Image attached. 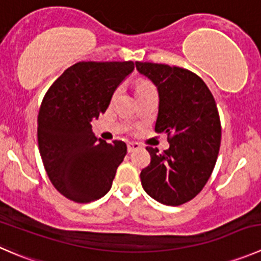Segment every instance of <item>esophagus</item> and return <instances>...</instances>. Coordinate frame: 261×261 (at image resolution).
<instances>
[{
  "instance_id": "obj_1",
  "label": "esophagus",
  "mask_w": 261,
  "mask_h": 261,
  "mask_svg": "<svg viewBox=\"0 0 261 261\" xmlns=\"http://www.w3.org/2000/svg\"><path fill=\"white\" fill-rule=\"evenodd\" d=\"M139 148H140V144H138V143H128L127 144V151H128V153H133V151L138 150Z\"/></svg>"
}]
</instances>
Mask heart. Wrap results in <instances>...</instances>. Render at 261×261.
I'll list each match as a JSON object with an SVG mask.
<instances>
[{
	"instance_id": "b5f03b06",
	"label": "heart",
	"mask_w": 261,
	"mask_h": 261,
	"mask_svg": "<svg viewBox=\"0 0 261 261\" xmlns=\"http://www.w3.org/2000/svg\"><path fill=\"white\" fill-rule=\"evenodd\" d=\"M150 90H155L150 83L146 82V80H138V83H136V94L140 95L143 93L150 92Z\"/></svg>"
}]
</instances>
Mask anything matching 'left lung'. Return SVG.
<instances>
[{"instance_id":"left-lung-1","label":"left lung","mask_w":261,"mask_h":261,"mask_svg":"<svg viewBox=\"0 0 261 261\" xmlns=\"http://www.w3.org/2000/svg\"><path fill=\"white\" fill-rule=\"evenodd\" d=\"M158 89L156 133L168 135L169 148L146 146L150 164L140 173L146 194L164 205L194 199L208 182L221 146V120L213 94L196 74L163 63L135 62Z\"/></svg>"}]
</instances>
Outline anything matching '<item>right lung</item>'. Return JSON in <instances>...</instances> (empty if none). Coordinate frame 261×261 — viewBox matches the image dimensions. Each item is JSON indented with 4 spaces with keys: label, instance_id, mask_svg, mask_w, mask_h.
Instances as JSON below:
<instances>
[{
    "label": "right lung",
    "instance_id": "add662e5",
    "mask_svg": "<svg viewBox=\"0 0 261 261\" xmlns=\"http://www.w3.org/2000/svg\"><path fill=\"white\" fill-rule=\"evenodd\" d=\"M134 71L133 61L77 62L48 89L38 115L43 166L58 192L75 203H90L110 191L126 144L98 139L93 118L110 106L118 85Z\"/></svg>",
    "mask_w": 261,
    "mask_h": 261
}]
</instances>
